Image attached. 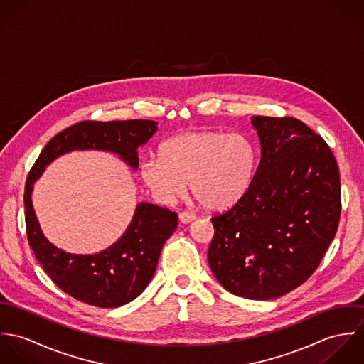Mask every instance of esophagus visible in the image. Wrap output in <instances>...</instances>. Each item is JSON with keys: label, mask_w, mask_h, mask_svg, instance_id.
<instances>
[{"label": "esophagus", "mask_w": 364, "mask_h": 364, "mask_svg": "<svg viewBox=\"0 0 364 364\" xmlns=\"http://www.w3.org/2000/svg\"><path fill=\"white\" fill-rule=\"evenodd\" d=\"M196 218V215L193 214V213H189V211H181L179 213V221L181 223H191V221H193Z\"/></svg>", "instance_id": "esophagus-1"}]
</instances>
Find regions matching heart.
I'll use <instances>...</instances> for the list:
<instances>
[{"label": "heart", "mask_w": 364, "mask_h": 364, "mask_svg": "<svg viewBox=\"0 0 364 364\" xmlns=\"http://www.w3.org/2000/svg\"><path fill=\"white\" fill-rule=\"evenodd\" d=\"M158 156L144 159L140 173L164 200H175L189 181L193 198L203 208L218 210L237 203L251 186L257 149L244 134L189 132L168 139Z\"/></svg>", "instance_id": "heart-1"}]
</instances>
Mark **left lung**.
Segmentation results:
<instances>
[{
  "label": "left lung",
  "mask_w": 364,
  "mask_h": 364,
  "mask_svg": "<svg viewBox=\"0 0 364 364\" xmlns=\"http://www.w3.org/2000/svg\"><path fill=\"white\" fill-rule=\"evenodd\" d=\"M258 169L247 193L214 214L210 269L234 296L280 297L319 266L341 218V179L325 140L296 117L254 116Z\"/></svg>",
  "instance_id": "left-lung-1"
}]
</instances>
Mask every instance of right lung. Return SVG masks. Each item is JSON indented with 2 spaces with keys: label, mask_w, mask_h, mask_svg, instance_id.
Listing matches in <instances>:
<instances>
[{
  "label": "right lung",
  "mask_w": 364,
  "mask_h": 364,
  "mask_svg": "<svg viewBox=\"0 0 364 364\" xmlns=\"http://www.w3.org/2000/svg\"><path fill=\"white\" fill-rule=\"evenodd\" d=\"M154 120H84L55 134L29 171L25 185V223L29 245L53 283L68 296L100 309L130 303L151 282L165 241L178 225V214L151 203L139 205L124 234L94 255H74L52 245L32 208V185L54 158L73 150H104L139 166L137 150L156 133Z\"/></svg>",
  "instance_id": "1"
}]
</instances>
